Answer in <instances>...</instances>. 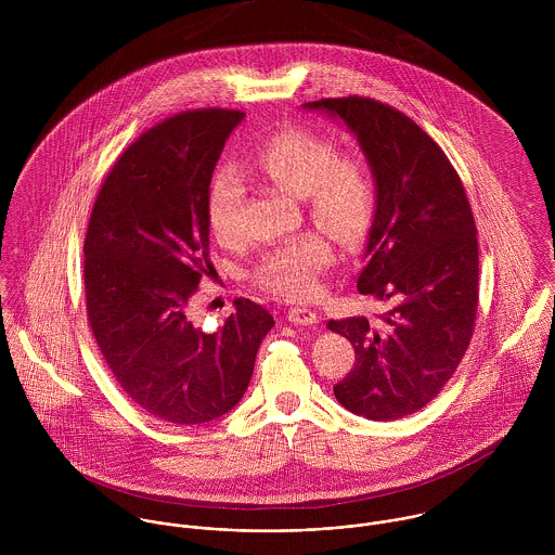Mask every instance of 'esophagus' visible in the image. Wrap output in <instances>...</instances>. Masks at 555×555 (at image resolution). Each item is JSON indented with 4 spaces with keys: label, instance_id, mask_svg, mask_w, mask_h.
Returning a JSON list of instances; mask_svg holds the SVG:
<instances>
[{
    "label": "esophagus",
    "instance_id": "1",
    "mask_svg": "<svg viewBox=\"0 0 555 555\" xmlns=\"http://www.w3.org/2000/svg\"><path fill=\"white\" fill-rule=\"evenodd\" d=\"M286 318L293 322V324H301V326H312L317 324L318 317L317 312L308 310V308H291Z\"/></svg>",
    "mask_w": 555,
    "mask_h": 555
}]
</instances>
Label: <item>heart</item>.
Masks as SVG:
<instances>
[{
  "mask_svg": "<svg viewBox=\"0 0 555 555\" xmlns=\"http://www.w3.org/2000/svg\"><path fill=\"white\" fill-rule=\"evenodd\" d=\"M251 164L282 192L306 198L310 216L337 237L354 241L367 233L376 211L374 177L363 159L339 154L328 137L282 130L254 152ZM243 201L245 183L237 170L220 166L207 192V224L218 243L235 245L243 235ZM333 260V243L308 233L267 251L254 267V282L278 297L312 299Z\"/></svg>",
  "mask_w": 555,
  "mask_h": 555,
  "instance_id": "b5f03b06",
  "label": "heart"
}]
</instances>
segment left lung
Listing matches in <instances>:
<instances>
[{
  "mask_svg": "<svg viewBox=\"0 0 555 555\" xmlns=\"http://www.w3.org/2000/svg\"><path fill=\"white\" fill-rule=\"evenodd\" d=\"M344 121L376 183V211L359 273L361 295L385 314L328 320L354 352L333 387L337 401L370 421L408 416L442 391L475 333L478 243L460 175L408 115L348 95L306 102Z\"/></svg>",
  "mask_w": 555,
  "mask_h": 555,
  "instance_id": "8db88e82",
  "label": "left lung"
}]
</instances>
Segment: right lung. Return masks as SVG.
<instances>
[{
	"label": "right lung",
	"mask_w": 555,
	"mask_h": 555,
	"mask_svg": "<svg viewBox=\"0 0 555 555\" xmlns=\"http://www.w3.org/2000/svg\"><path fill=\"white\" fill-rule=\"evenodd\" d=\"M243 117L185 111L141 134L106 175L82 245L87 318L108 370L143 412L175 425L233 410L275 324L249 299L214 333L190 318L211 271V175Z\"/></svg>",
	"instance_id": "add662e5"
}]
</instances>
